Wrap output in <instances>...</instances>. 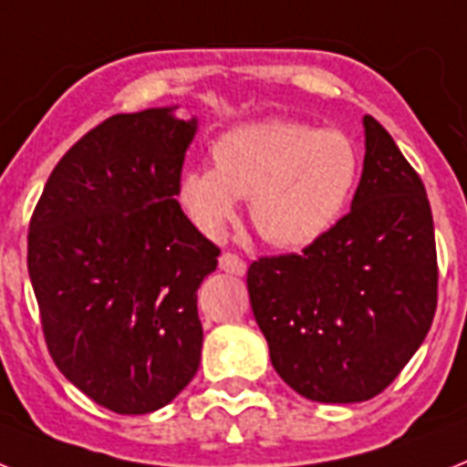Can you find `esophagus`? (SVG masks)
<instances>
[{"label":"esophagus","instance_id":"obj_1","mask_svg":"<svg viewBox=\"0 0 467 467\" xmlns=\"http://www.w3.org/2000/svg\"><path fill=\"white\" fill-rule=\"evenodd\" d=\"M221 268L225 273H233V275H244L246 273V264L242 256L233 252H223L221 254Z\"/></svg>","mask_w":467,"mask_h":467}]
</instances>
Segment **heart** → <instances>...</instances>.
I'll return each mask as SVG.
<instances>
[{
    "label": "heart",
    "mask_w": 467,
    "mask_h": 467,
    "mask_svg": "<svg viewBox=\"0 0 467 467\" xmlns=\"http://www.w3.org/2000/svg\"><path fill=\"white\" fill-rule=\"evenodd\" d=\"M213 168H189L177 199L196 230L223 237L249 196L261 237L302 249L321 240L345 213L359 177V153L336 129L295 119H261L227 129L211 146Z\"/></svg>",
    "instance_id": "heart-1"
}]
</instances>
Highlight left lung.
<instances>
[{
  "mask_svg": "<svg viewBox=\"0 0 467 467\" xmlns=\"http://www.w3.org/2000/svg\"><path fill=\"white\" fill-rule=\"evenodd\" d=\"M365 148L350 213L299 254L261 256L246 271L273 367L319 403L379 396L437 312V244L422 180L369 115Z\"/></svg>",
  "mask_w": 467,
  "mask_h": 467,
  "instance_id": "obj_1",
  "label": "left lung"
}]
</instances>
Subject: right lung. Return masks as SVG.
Here are the masks:
<instances>
[{
	"instance_id": "obj_1",
	"label": "right lung",
	"mask_w": 467,
	"mask_h": 467,
	"mask_svg": "<svg viewBox=\"0 0 467 467\" xmlns=\"http://www.w3.org/2000/svg\"><path fill=\"white\" fill-rule=\"evenodd\" d=\"M196 119L115 115L57 162L28 227V273L64 377L119 415L168 405L194 379L196 293L221 249L180 208Z\"/></svg>"
}]
</instances>
